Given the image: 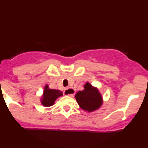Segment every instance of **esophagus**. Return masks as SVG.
I'll return each mask as SVG.
<instances>
[{
	"mask_svg": "<svg viewBox=\"0 0 148 148\" xmlns=\"http://www.w3.org/2000/svg\"><path fill=\"white\" fill-rule=\"evenodd\" d=\"M64 94L65 95H69V96H73V95L75 94V90L72 87H69V88H66L64 91Z\"/></svg>",
	"mask_w": 148,
	"mask_h": 148,
	"instance_id": "obj_1",
	"label": "esophagus"
}]
</instances>
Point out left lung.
I'll return each instance as SVG.
<instances>
[{
    "instance_id": "left-lung-1",
    "label": "left lung",
    "mask_w": 148,
    "mask_h": 148,
    "mask_svg": "<svg viewBox=\"0 0 148 148\" xmlns=\"http://www.w3.org/2000/svg\"><path fill=\"white\" fill-rule=\"evenodd\" d=\"M84 90L78 91L75 95V99L78 105L84 110L92 112L97 110L102 104V98L99 90L87 82Z\"/></svg>"
}]
</instances>
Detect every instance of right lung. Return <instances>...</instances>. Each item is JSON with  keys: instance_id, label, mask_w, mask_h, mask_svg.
I'll list each match as a JSON object with an SVG mask.
<instances>
[{"instance_id": "add662e5", "label": "right lung", "mask_w": 148, "mask_h": 148, "mask_svg": "<svg viewBox=\"0 0 148 148\" xmlns=\"http://www.w3.org/2000/svg\"><path fill=\"white\" fill-rule=\"evenodd\" d=\"M62 95V92L60 90L49 89L47 85H46L43 94V98L41 99V103L45 107H50L54 104L56 99Z\"/></svg>"}]
</instances>
